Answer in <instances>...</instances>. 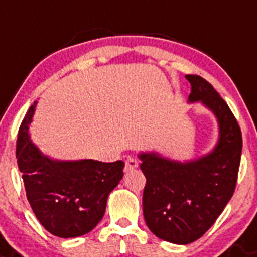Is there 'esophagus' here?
<instances>
[{
    "mask_svg": "<svg viewBox=\"0 0 257 257\" xmlns=\"http://www.w3.org/2000/svg\"><path fill=\"white\" fill-rule=\"evenodd\" d=\"M138 161H137L136 158H128V160H126L125 161V171L126 172H129V171H133L134 169H137V167H138Z\"/></svg>",
    "mask_w": 257,
    "mask_h": 257,
    "instance_id": "1",
    "label": "esophagus"
}]
</instances>
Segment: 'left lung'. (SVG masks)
<instances>
[{
	"mask_svg": "<svg viewBox=\"0 0 257 257\" xmlns=\"http://www.w3.org/2000/svg\"><path fill=\"white\" fill-rule=\"evenodd\" d=\"M189 102L200 101L215 115L219 140L214 150L194 161L179 162L157 153H141L145 174L143 215L158 238L188 244L200 238L217 220L236 189L242 134L227 102L212 85L186 74Z\"/></svg>",
	"mask_w": 257,
	"mask_h": 257,
	"instance_id": "left-lung-1",
	"label": "left lung"
}]
</instances>
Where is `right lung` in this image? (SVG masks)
Returning <instances> with one entry per match:
<instances>
[{
	"label": "right lung",
	"mask_w": 257,
	"mask_h": 257,
	"mask_svg": "<svg viewBox=\"0 0 257 257\" xmlns=\"http://www.w3.org/2000/svg\"><path fill=\"white\" fill-rule=\"evenodd\" d=\"M35 105L26 112L16 142L26 198L48 232L62 238L82 236L104 217L107 196L123 179L124 162L57 161L44 156L29 137Z\"/></svg>",
	"instance_id": "right-lung-1"
}]
</instances>
